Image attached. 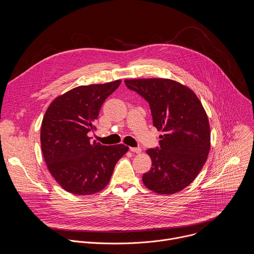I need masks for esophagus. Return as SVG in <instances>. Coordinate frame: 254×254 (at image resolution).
<instances>
[{"instance_id": "1", "label": "esophagus", "mask_w": 254, "mask_h": 254, "mask_svg": "<svg viewBox=\"0 0 254 254\" xmlns=\"http://www.w3.org/2000/svg\"><path fill=\"white\" fill-rule=\"evenodd\" d=\"M129 151L132 152V153H135V154H140L141 153V149L139 147H137V148H129Z\"/></svg>"}]
</instances>
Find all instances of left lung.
Masks as SVG:
<instances>
[{
    "label": "left lung",
    "instance_id": "obj_1",
    "mask_svg": "<svg viewBox=\"0 0 254 254\" xmlns=\"http://www.w3.org/2000/svg\"><path fill=\"white\" fill-rule=\"evenodd\" d=\"M125 83L149 102L153 125L164 132L160 147L147 151L152 169L142 175L144 186L159 194L183 190L197 177L210 150V126L202 103L190 88L171 79Z\"/></svg>",
    "mask_w": 254,
    "mask_h": 254
}]
</instances>
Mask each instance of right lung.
<instances>
[{"mask_svg": "<svg viewBox=\"0 0 254 254\" xmlns=\"http://www.w3.org/2000/svg\"><path fill=\"white\" fill-rule=\"evenodd\" d=\"M78 86L55 98L41 126V148L49 172L67 192L91 195L108 184L125 144L103 146L90 141L100 107L121 84Z\"/></svg>", "mask_w": 254, "mask_h": 254, "instance_id": "right-lung-1", "label": "right lung"}]
</instances>
